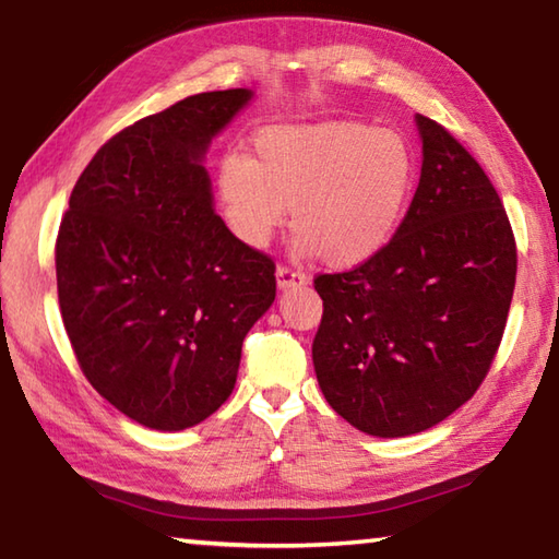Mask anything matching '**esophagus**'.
Here are the masks:
<instances>
[{
    "instance_id": "1",
    "label": "esophagus",
    "mask_w": 559,
    "mask_h": 559,
    "mask_svg": "<svg viewBox=\"0 0 559 559\" xmlns=\"http://www.w3.org/2000/svg\"><path fill=\"white\" fill-rule=\"evenodd\" d=\"M276 283H278L281 290H286V288H293V286H306V276H302V273L290 271L286 266H278L276 269Z\"/></svg>"
}]
</instances>
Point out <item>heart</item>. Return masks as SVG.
<instances>
[{
    "mask_svg": "<svg viewBox=\"0 0 559 559\" xmlns=\"http://www.w3.org/2000/svg\"><path fill=\"white\" fill-rule=\"evenodd\" d=\"M416 163L406 140L362 120L281 122L257 132L253 157L219 165L224 219L251 249L266 246L286 219L296 251L333 269L370 261L400 226Z\"/></svg>",
    "mask_w": 559,
    "mask_h": 559,
    "instance_id": "obj_1",
    "label": "heart"
}]
</instances>
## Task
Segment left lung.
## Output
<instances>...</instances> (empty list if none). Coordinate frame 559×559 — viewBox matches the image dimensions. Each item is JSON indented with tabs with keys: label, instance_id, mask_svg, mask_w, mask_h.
Listing matches in <instances>:
<instances>
[{
	"label": "left lung",
	"instance_id": "8db88e82",
	"mask_svg": "<svg viewBox=\"0 0 559 559\" xmlns=\"http://www.w3.org/2000/svg\"><path fill=\"white\" fill-rule=\"evenodd\" d=\"M414 120L421 177L400 229L362 266L316 278L320 390L345 421L380 439L437 427L476 394L518 271L488 175L447 128Z\"/></svg>",
	"mask_w": 559,
	"mask_h": 559
}]
</instances>
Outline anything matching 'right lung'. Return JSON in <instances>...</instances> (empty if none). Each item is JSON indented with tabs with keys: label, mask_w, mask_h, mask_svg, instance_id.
Returning a JSON list of instances; mask_svg holds the SVG:
<instances>
[{
	"label": "right lung",
	"mask_w": 559,
	"mask_h": 559,
	"mask_svg": "<svg viewBox=\"0 0 559 559\" xmlns=\"http://www.w3.org/2000/svg\"><path fill=\"white\" fill-rule=\"evenodd\" d=\"M253 91L189 96L103 145L56 239L61 318L86 380L118 412L182 431L229 400L243 337L276 298L273 261L214 212L212 140Z\"/></svg>",
	"instance_id": "right-lung-1"
}]
</instances>
